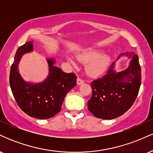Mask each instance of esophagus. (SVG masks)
Masks as SVG:
<instances>
[{"label":"esophagus","instance_id":"obj_1","mask_svg":"<svg viewBox=\"0 0 153 153\" xmlns=\"http://www.w3.org/2000/svg\"><path fill=\"white\" fill-rule=\"evenodd\" d=\"M83 83H84V80H82L81 78H78L77 79V84H78V85H82V84Z\"/></svg>","mask_w":153,"mask_h":153}]
</instances>
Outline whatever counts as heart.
Listing matches in <instances>:
<instances>
[{"label": "heart", "mask_w": 153, "mask_h": 153, "mask_svg": "<svg viewBox=\"0 0 153 153\" xmlns=\"http://www.w3.org/2000/svg\"><path fill=\"white\" fill-rule=\"evenodd\" d=\"M77 58L82 63H87L86 71L91 76L102 74L110 63V57L108 54H101V52L94 49H88L78 54ZM69 61L72 64H74L71 59Z\"/></svg>", "instance_id": "heart-1"}]
</instances>
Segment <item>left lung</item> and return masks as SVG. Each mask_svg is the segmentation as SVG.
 Instances as JSON below:
<instances>
[{"instance_id": "1", "label": "left lung", "mask_w": 153, "mask_h": 153, "mask_svg": "<svg viewBox=\"0 0 153 153\" xmlns=\"http://www.w3.org/2000/svg\"><path fill=\"white\" fill-rule=\"evenodd\" d=\"M122 55L131 58L127 69L117 72L113 62L104 76L91 82L92 96L88 108L97 118L112 119L122 116L130 108L138 95L141 85L138 56L128 52Z\"/></svg>"}]
</instances>
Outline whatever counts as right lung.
<instances>
[{"label": "right lung", "mask_w": 153, "mask_h": 153, "mask_svg": "<svg viewBox=\"0 0 153 153\" xmlns=\"http://www.w3.org/2000/svg\"><path fill=\"white\" fill-rule=\"evenodd\" d=\"M32 41L19 47L10 71V86L18 106L26 114L39 119H50L61 110L66 94L76 85V75L66 73L54 65L53 58L47 59L49 75L43 82H26L19 71L23 54L34 50Z\"/></svg>", "instance_id": "right-lung-1"}]
</instances>
